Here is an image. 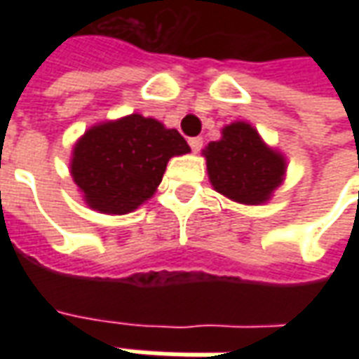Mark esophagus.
<instances>
[{"mask_svg":"<svg viewBox=\"0 0 359 359\" xmlns=\"http://www.w3.org/2000/svg\"><path fill=\"white\" fill-rule=\"evenodd\" d=\"M188 144H190L192 151H200V149H202V146H203V138L196 136V138H190V140H188Z\"/></svg>","mask_w":359,"mask_h":359,"instance_id":"34e87169","label":"esophagus"}]
</instances>
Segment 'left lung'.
<instances>
[{
  "mask_svg": "<svg viewBox=\"0 0 359 359\" xmlns=\"http://www.w3.org/2000/svg\"><path fill=\"white\" fill-rule=\"evenodd\" d=\"M221 134V140L210 142L203 149L213 188L233 202L265 203L283 184L285 156L269 148L256 128L244 121L226 125Z\"/></svg>",
  "mask_w": 359,
  "mask_h": 359,
  "instance_id": "obj_1",
  "label": "left lung"
}]
</instances>
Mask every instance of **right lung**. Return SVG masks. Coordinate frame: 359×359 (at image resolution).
Instances as JSON below:
<instances>
[{"mask_svg": "<svg viewBox=\"0 0 359 359\" xmlns=\"http://www.w3.org/2000/svg\"><path fill=\"white\" fill-rule=\"evenodd\" d=\"M188 151L179 130L133 113L82 134L73 148L71 175L88 208L125 215L154 196L169 159Z\"/></svg>", "mask_w": 359, "mask_h": 359, "instance_id": "right-lung-1", "label": "right lung"}]
</instances>
